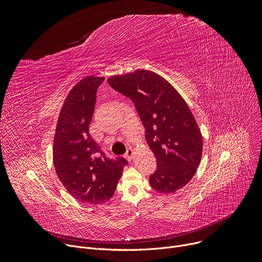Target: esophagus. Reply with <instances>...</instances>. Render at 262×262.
<instances>
[{"label": "esophagus", "instance_id": "esophagus-1", "mask_svg": "<svg viewBox=\"0 0 262 262\" xmlns=\"http://www.w3.org/2000/svg\"><path fill=\"white\" fill-rule=\"evenodd\" d=\"M125 156H126V158H127L128 160H132V159H133V157H134V150L132 149V147H128V148H127Z\"/></svg>", "mask_w": 262, "mask_h": 262}]
</instances>
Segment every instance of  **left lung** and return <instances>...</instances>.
<instances>
[{
    "label": "left lung",
    "mask_w": 262,
    "mask_h": 262,
    "mask_svg": "<svg viewBox=\"0 0 262 262\" xmlns=\"http://www.w3.org/2000/svg\"><path fill=\"white\" fill-rule=\"evenodd\" d=\"M108 84L129 98L145 127V139L157 160L149 184L173 193L194 176L202 159L203 137L183 96L159 74L148 70L114 75Z\"/></svg>",
    "instance_id": "left-lung-1"
}]
</instances>
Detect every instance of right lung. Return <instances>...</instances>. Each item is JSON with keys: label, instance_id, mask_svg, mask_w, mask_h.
<instances>
[{"label": "right lung", "instance_id": "1", "mask_svg": "<svg viewBox=\"0 0 262 262\" xmlns=\"http://www.w3.org/2000/svg\"><path fill=\"white\" fill-rule=\"evenodd\" d=\"M105 78L87 76L70 90L56 124L53 162L59 181L75 200L99 205L112 199L127 161L109 159L89 134L95 94Z\"/></svg>", "mask_w": 262, "mask_h": 262}]
</instances>
